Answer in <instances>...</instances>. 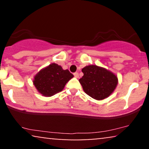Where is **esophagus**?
Returning a JSON list of instances; mask_svg holds the SVG:
<instances>
[{
    "mask_svg": "<svg viewBox=\"0 0 149 149\" xmlns=\"http://www.w3.org/2000/svg\"><path fill=\"white\" fill-rule=\"evenodd\" d=\"M74 76L76 78H79V73L78 72H74Z\"/></svg>",
    "mask_w": 149,
    "mask_h": 149,
    "instance_id": "esophagus-1",
    "label": "esophagus"
}]
</instances>
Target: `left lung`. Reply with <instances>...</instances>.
<instances>
[{
    "mask_svg": "<svg viewBox=\"0 0 149 149\" xmlns=\"http://www.w3.org/2000/svg\"><path fill=\"white\" fill-rule=\"evenodd\" d=\"M82 72L83 76L79 81L83 91L97 100L110 96L117 86L116 74L103 67L89 65L82 69Z\"/></svg>",
    "mask_w": 149,
    "mask_h": 149,
    "instance_id": "obj_1",
    "label": "left lung"
}]
</instances>
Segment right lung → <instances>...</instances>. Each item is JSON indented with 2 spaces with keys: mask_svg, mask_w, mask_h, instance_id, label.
<instances>
[{
  "mask_svg": "<svg viewBox=\"0 0 149 149\" xmlns=\"http://www.w3.org/2000/svg\"><path fill=\"white\" fill-rule=\"evenodd\" d=\"M73 77L68 70H64L60 65L52 63L36 74L33 84L40 94L51 97L62 91Z\"/></svg>",
  "mask_w": 149,
  "mask_h": 149,
  "instance_id": "add662e5",
  "label": "right lung"
}]
</instances>
